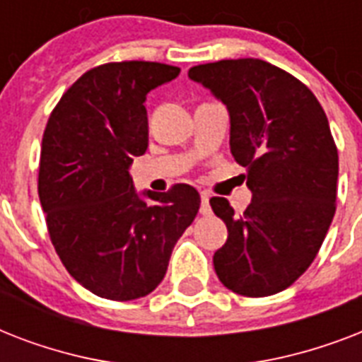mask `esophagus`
I'll list each match as a JSON object with an SVG mask.
<instances>
[{
  "label": "esophagus",
  "instance_id": "1",
  "mask_svg": "<svg viewBox=\"0 0 362 362\" xmlns=\"http://www.w3.org/2000/svg\"><path fill=\"white\" fill-rule=\"evenodd\" d=\"M210 197L209 193H201V214L210 216L212 214V209H210Z\"/></svg>",
  "mask_w": 362,
  "mask_h": 362
}]
</instances>
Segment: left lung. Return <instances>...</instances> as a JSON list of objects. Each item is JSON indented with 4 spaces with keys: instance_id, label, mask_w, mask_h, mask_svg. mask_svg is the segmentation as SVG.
<instances>
[{
    "instance_id": "1",
    "label": "left lung",
    "mask_w": 362,
    "mask_h": 362,
    "mask_svg": "<svg viewBox=\"0 0 362 362\" xmlns=\"http://www.w3.org/2000/svg\"><path fill=\"white\" fill-rule=\"evenodd\" d=\"M187 75L227 105L231 153L252 189L242 214L210 199L227 226L216 274L244 297L284 291L312 264L337 210L338 150L325 110L306 84L263 59H221Z\"/></svg>"
}]
</instances>
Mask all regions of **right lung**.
Instances as JSON below:
<instances>
[{
    "instance_id": "obj_1",
    "label": "right lung",
    "mask_w": 362,
    "mask_h": 362,
    "mask_svg": "<svg viewBox=\"0 0 362 362\" xmlns=\"http://www.w3.org/2000/svg\"><path fill=\"white\" fill-rule=\"evenodd\" d=\"M178 73L158 62L98 65L62 95L42 133L37 186L48 235L67 272L98 297L152 293L199 212L189 184L146 192L148 204L129 175L148 146L146 93Z\"/></svg>"
}]
</instances>
